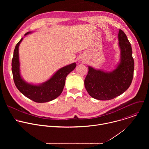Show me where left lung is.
<instances>
[{
	"instance_id": "obj_1",
	"label": "left lung",
	"mask_w": 149,
	"mask_h": 149,
	"mask_svg": "<svg viewBox=\"0 0 149 149\" xmlns=\"http://www.w3.org/2000/svg\"><path fill=\"white\" fill-rule=\"evenodd\" d=\"M118 40L120 59L116 69L106 72L88 66L84 86L89 95L95 99H113L124 93L132 84L134 68L132 46L121 29L118 32Z\"/></svg>"
}]
</instances>
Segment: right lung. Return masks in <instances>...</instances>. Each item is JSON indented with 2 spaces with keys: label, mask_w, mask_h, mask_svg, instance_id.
Returning a JSON list of instances; mask_svg holds the SVG:
<instances>
[{
  "label": "right lung",
  "mask_w": 149,
  "mask_h": 149,
  "mask_svg": "<svg viewBox=\"0 0 149 149\" xmlns=\"http://www.w3.org/2000/svg\"><path fill=\"white\" fill-rule=\"evenodd\" d=\"M28 32L25 36L31 33ZM23 40L21 38L16 44L12 61V71L15 86L18 90L29 99L36 102H46L52 101L62 93L67 75L76 67L74 62L58 70L48 80L35 85L26 82L20 75L19 58V46Z\"/></svg>",
  "instance_id": "right-lung-1"
}]
</instances>
